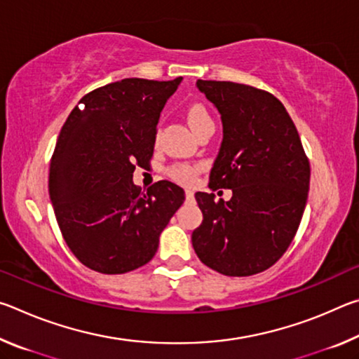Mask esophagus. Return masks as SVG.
<instances>
[{"label":"esophagus","instance_id":"34e87169","mask_svg":"<svg viewBox=\"0 0 359 359\" xmlns=\"http://www.w3.org/2000/svg\"><path fill=\"white\" fill-rule=\"evenodd\" d=\"M185 199L188 203L194 199V193H193V190H190V188H185Z\"/></svg>","mask_w":359,"mask_h":359}]
</instances>
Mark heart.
<instances>
[{"label":"heart","mask_w":359,"mask_h":359,"mask_svg":"<svg viewBox=\"0 0 359 359\" xmlns=\"http://www.w3.org/2000/svg\"><path fill=\"white\" fill-rule=\"evenodd\" d=\"M187 121L194 133H198L205 125L214 123L208 109H205L203 104H199V102H194V104H191L187 109ZM198 172H199V166L187 165V163L185 165H174L169 168V175H171L174 180L184 182V184H190V182H193L194 177L198 175Z\"/></svg>","instance_id":"b5f03b06"}]
</instances>
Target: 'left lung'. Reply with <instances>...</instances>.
<instances>
[{"label":"left lung","instance_id":"left-lung-1","mask_svg":"<svg viewBox=\"0 0 359 359\" xmlns=\"http://www.w3.org/2000/svg\"><path fill=\"white\" fill-rule=\"evenodd\" d=\"M218 109L223 141L209 188H229V201L196 193L203 223L193 231L198 258L223 276L269 269L293 241L306 209L311 165L287 109L274 95L244 83L199 81Z\"/></svg>","mask_w":359,"mask_h":359}]
</instances>
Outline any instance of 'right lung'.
Segmentation results:
<instances>
[{"instance_id":"right-lung-1","label":"right lung","mask_w":359,"mask_h":359,"mask_svg":"<svg viewBox=\"0 0 359 359\" xmlns=\"http://www.w3.org/2000/svg\"><path fill=\"white\" fill-rule=\"evenodd\" d=\"M182 77L123 79L83 96L66 118L48 172L60 231L83 266L125 274L147 264L185 193L160 180L147 193L133 184L154 155L160 114Z\"/></svg>"}]
</instances>
